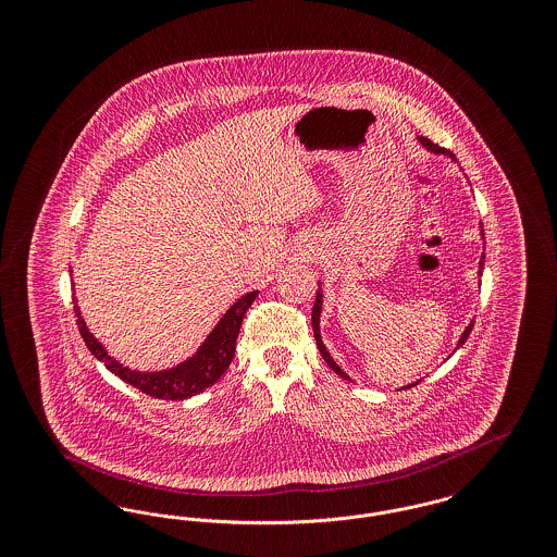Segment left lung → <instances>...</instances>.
I'll use <instances>...</instances> for the list:
<instances>
[{"label":"left lung","mask_w":557,"mask_h":557,"mask_svg":"<svg viewBox=\"0 0 557 557\" xmlns=\"http://www.w3.org/2000/svg\"><path fill=\"white\" fill-rule=\"evenodd\" d=\"M418 141L424 146L425 150H430L432 154H443V157H447V159L455 160V157L450 154L449 150H445V148H441V146H436V144H432L430 139H425V137H418ZM480 238L484 239V230H482V223H480ZM484 244V242H482ZM482 269H484V252H482V257H480V261H478V275H482ZM319 286H321V282H319ZM321 309H323V292L321 288L318 290V296H315V305H313V313H311V321H313V334H315V343H318L319 352H321V357L325 359V363L332 368L334 373H338L341 377H345L348 382H352L350 380V375L343 371V368L332 359V355L327 352V348L323 345V341H321V330H319V321H321ZM472 325H474V321H470L468 325H466V330H463V334L459 336V341H457V346H455V350L459 348V346L463 345L466 341H468V336H470V332H472ZM420 380H416V382H411V384H407V386H400L398 391H407V388H411V386H416Z\"/></svg>","instance_id":"8db88e82"}]
</instances>
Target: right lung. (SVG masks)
<instances>
[{
	"label": "right lung",
	"instance_id": "add662e5",
	"mask_svg": "<svg viewBox=\"0 0 557 557\" xmlns=\"http://www.w3.org/2000/svg\"><path fill=\"white\" fill-rule=\"evenodd\" d=\"M259 292H248L238 298L225 313L216 321L211 334L205 338V343L198 346V350L187 357L186 361L160 371H137L129 370L127 366L119 363L114 357L108 355L104 345L89 332L85 319L81 315L77 307V296H73L75 302V315L79 325L81 338L85 346L91 350V355L102 361L108 370L119 375L123 382H127L133 388L141 391L144 395L162 398V400H184V398L200 395L212 386L225 370L230 368L234 352H236V341H238L239 325L244 313L252 305Z\"/></svg>",
	"mask_w": 557,
	"mask_h": 557
}]
</instances>
